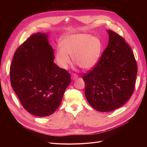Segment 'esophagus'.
Segmentation results:
<instances>
[{
	"label": "esophagus",
	"instance_id": "34e87169",
	"mask_svg": "<svg viewBox=\"0 0 147 147\" xmlns=\"http://www.w3.org/2000/svg\"><path fill=\"white\" fill-rule=\"evenodd\" d=\"M71 78H72V80H75V79H77L78 78V75L77 74H73L72 75V77H71Z\"/></svg>",
	"mask_w": 147,
	"mask_h": 147
}]
</instances>
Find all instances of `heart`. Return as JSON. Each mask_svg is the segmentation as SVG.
Here are the masks:
<instances>
[{
  "instance_id": "heart-1",
  "label": "heart",
  "mask_w": 147,
  "mask_h": 147,
  "mask_svg": "<svg viewBox=\"0 0 147 147\" xmlns=\"http://www.w3.org/2000/svg\"><path fill=\"white\" fill-rule=\"evenodd\" d=\"M60 47L55 53L57 64L67 69L72 63L69 56L80 67L90 70L98 63L102 51L100 40L88 34H75L65 36L61 40Z\"/></svg>"
}]
</instances>
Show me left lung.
I'll return each instance as SVG.
<instances>
[{
    "label": "left lung",
    "mask_w": 147,
    "mask_h": 147,
    "mask_svg": "<svg viewBox=\"0 0 147 147\" xmlns=\"http://www.w3.org/2000/svg\"><path fill=\"white\" fill-rule=\"evenodd\" d=\"M107 32L109 43L100 60L83 75L88 102L102 112L117 109L126 103L134 92L137 73L131 48L116 32Z\"/></svg>",
    "instance_id": "obj_1"
}]
</instances>
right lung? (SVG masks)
<instances>
[{
	"label": "right lung",
	"mask_w": 147,
	"mask_h": 147,
	"mask_svg": "<svg viewBox=\"0 0 147 147\" xmlns=\"http://www.w3.org/2000/svg\"><path fill=\"white\" fill-rule=\"evenodd\" d=\"M48 35L35 33L15 51L10 69L11 85L24 109L47 117L60 105L70 83V74L54 63Z\"/></svg>",
	"instance_id": "1"
}]
</instances>
